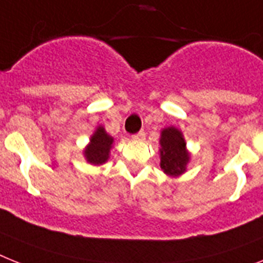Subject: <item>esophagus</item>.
Instances as JSON below:
<instances>
[{
	"instance_id": "34e87169",
	"label": "esophagus",
	"mask_w": 263,
	"mask_h": 263,
	"mask_svg": "<svg viewBox=\"0 0 263 263\" xmlns=\"http://www.w3.org/2000/svg\"><path fill=\"white\" fill-rule=\"evenodd\" d=\"M132 138H133L134 141H144L145 140V133H144V132H140V133L134 134Z\"/></svg>"
}]
</instances>
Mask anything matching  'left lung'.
<instances>
[{
  "label": "left lung",
  "mask_w": 263,
  "mask_h": 263,
  "mask_svg": "<svg viewBox=\"0 0 263 263\" xmlns=\"http://www.w3.org/2000/svg\"><path fill=\"white\" fill-rule=\"evenodd\" d=\"M191 153L186 149L183 132L175 126L164 127L160 133V166L169 177L186 172Z\"/></svg>",
  "instance_id": "8db88e82"
}]
</instances>
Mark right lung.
Wrapping results in <instances>:
<instances>
[{"label":"right lung","mask_w":263,"mask_h":263,"mask_svg":"<svg viewBox=\"0 0 263 263\" xmlns=\"http://www.w3.org/2000/svg\"><path fill=\"white\" fill-rule=\"evenodd\" d=\"M114 138L105 130V127L99 125L91 134L90 142L84 147L83 156L86 161L91 165L99 166L107 162L110 158V151H111Z\"/></svg>","instance_id":"1"}]
</instances>
